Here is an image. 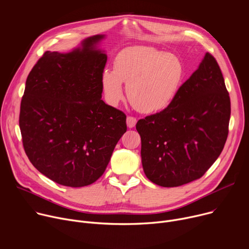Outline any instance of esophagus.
Listing matches in <instances>:
<instances>
[{"instance_id": "1", "label": "esophagus", "mask_w": 249, "mask_h": 249, "mask_svg": "<svg viewBox=\"0 0 249 249\" xmlns=\"http://www.w3.org/2000/svg\"><path fill=\"white\" fill-rule=\"evenodd\" d=\"M137 123V119L135 117H132V116H128L127 119H126V124H127V127L128 128H134L135 125Z\"/></svg>"}]
</instances>
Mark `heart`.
Masks as SVG:
<instances>
[{
    "instance_id": "1",
    "label": "heart",
    "mask_w": 249,
    "mask_h": 249,
    "mask_svg": "<svg viewBox=\"0 0 249 249\" xmlns=\"http://www.w3.org/2000/svg\"><path fill=\"white\" fill-rule=\"evenodd\" d=\"M184 79L181 60L151 47L123 50L114 61V70L105 69L101 87L106 101L116 106L124 97L123 83L134 107L147 114L166 109L178 93Z\"/></svg>"
}]
</instances>
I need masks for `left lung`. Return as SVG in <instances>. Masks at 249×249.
Returning <instances> with one entry per match:
<instances>
[{
  "label": "left lung",
  "mask_w": 249,
  "mask_h": 249,
  "mask_svg": "<svg viewBox=\"0 0 249 249\" xmlns=\"http://www.w3.org/2000/svg\"><path fill=\"white\" fill-rule=\"evenodd\" d=\"M230 117L231 100L221 69L206 53L168 107L137 122L146 176L162 187L200 178L224 149Z\"/></svg>",
  "instance_id": "1"
}]
</instances>
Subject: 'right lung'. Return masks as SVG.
<instances>
[{
	"label": "right lung",
	"mask_w": 249,
	"mask_h": 249,
	"mask_svg": "<svg viewBox=\"0 0 249 249\" xmlns=\"http://www.w3.org/2000/svg\"><path fill=\"white\" fill-rule=\"evenodd\" d=\"M104 38L97 34L67 53L45 52L26 79L19 113L25 154L64 186L96 181L127 130L126 115L101 99Z\"/></svg>",
	"instance_id": "1"
}]
</instances>
